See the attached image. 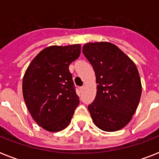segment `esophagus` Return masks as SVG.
<instances>
[{"mask_svg":"<svg viewBox=\"0 0 159 159\" xmlns=\"http://www.w3.org/2000/svg\"><path fill=\"white\" fill-rule=\"evenodd\" d=\"M79 90H80V92H83V90H84V87H80Z\"/></svg>","mask_w":159,"mask_h":159,"instance_id":"1","label":"esophagus"}]
</instances>
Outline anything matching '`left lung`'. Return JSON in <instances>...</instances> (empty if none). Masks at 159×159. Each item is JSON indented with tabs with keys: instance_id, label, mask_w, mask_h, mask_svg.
I'll list each match as a JSON object with an SVG mask.
<instances>
[{
	"instance_id": "left-lung-1",
	"label": "left lung",
	"mask_w": 159,
	"mask_h": 159,
	"mask_svg": "<svg viewBox=\"0 0 159 159\" xmlns=\"http://www.w3.org/2000/svg\"><path fill=\"white\" fill-rule=\"evenodd\" d=\"M82 53L93 67L97 95L88 110L99 129L114 132L127 125L135 113L142 85L134 62L113 43H87Z\"/></svg>"
}]
</instances>
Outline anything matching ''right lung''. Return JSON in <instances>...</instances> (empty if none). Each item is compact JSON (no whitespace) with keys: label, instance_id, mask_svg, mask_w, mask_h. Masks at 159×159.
Segmentation results:
<instances>
[{"label":"right lung","instance_id":"1","mask_svg":"<svg viewBox=\"0 0 159 159\" xmlns=\"http://www.w3.org/2000/svg\"><path fill=\"white\" fill-rule=\"evenodd\" d=\"M80 53V44L49 46L36 55L25 72L24 100L34 120L45 130L66 128L79 105L68 67Z\"/></svg>","mask_w":159,"mask_h":159}]
</instances>
